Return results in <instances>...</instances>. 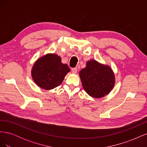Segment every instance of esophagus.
Instances as JSON below:
<instances>
[{
	"instance_id": "obj_1",
	"label": "esophagus",
	"mask_w": 147,
	"mask_h": 147,
	"mask_svg": "<svg viewBox=\"0 0 147 147\" xmlns=\"http://www.w3.org/2000/svg\"><path fill=\"white\" fill-rule=\"evenodd\" d=\"M72 73H77V67H75V68H72Z\"/></svg>"
}]
</instances>
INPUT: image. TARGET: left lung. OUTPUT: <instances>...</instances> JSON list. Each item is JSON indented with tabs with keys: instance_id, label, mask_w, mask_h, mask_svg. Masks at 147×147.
I'll return each mask as SVG.
<instances>
[{
	"instance_id": "obj_1",
	"label": "left lung",
	"mask_w": 147,
	"mask_h": 147,
	"mask_svg": "<svg viewBox=\"0 0 147 147\" xmlns=\"http://www.w3.org/2000/svg\"><path fill=\"white\" fill-rule=\"evenodd\" d=\"M79 75L84 91L94 98L108 94L115 85V75L112 69L95 60L88 61L86 67L80 70Z\"/></svg>"
}]
</instances>
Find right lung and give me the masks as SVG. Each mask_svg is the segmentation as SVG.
Masks as SVG:
<instances>
[{
	"label": "right lung",
	"instance_id": "obj_1",
	"mask_svg": "<svg viewBox=\"0 0 147 147\" xmlns=\"http://www.w3.org/2000/svg\"><path fill=\"white\" fill-rule=\"evenodd\" d=\"M70 70L67 64L61 63L60 56L47 54L35 62L31 74L36 84L48 90L59 86Z\"/></svg>",
	"mask_w": 147,
	"mask_h": 147
}]
</instances>
